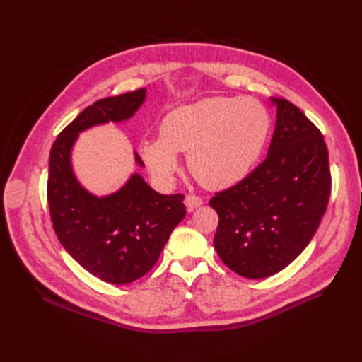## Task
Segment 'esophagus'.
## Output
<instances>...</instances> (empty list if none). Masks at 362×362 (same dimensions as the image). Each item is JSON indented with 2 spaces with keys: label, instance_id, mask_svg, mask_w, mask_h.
<instances>
[{
  "label": "esophagus",
  "instance_id": "esophagus-1",
  "mask_svg": "<svg viewBox=\"0 0 362 362\" xmlns=\"http://www.w3.org/2000/svg\"><path fill=\"white\" fill-rule=\"evenodd\" d=\"M202 204H204V202H202V199L199 197V196L188 194V196L185 197V205H187V209H188L189 211H193V210L199 209V206H201Z\"/></svg>",
  "mask_w": 362,
  "mask_h": 362
}]
</instances>
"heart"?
<instances>
[{
    "instance_id": "heart-1",
    "label": "heart",
    "mask_w": 362,
    "mask_h": 362,
    "mask_svg": "<svg viewBox=\"0 0 362 362\" xmlns=\"http://www.w3.org/2000/svg\"><path fill=\"white\" fill-rule=\"evenodd\" d=\"M271 129L264 105L253 98H205L169 112L160 138L144 140L141 158L160 185L179 171L177 153H188L194 179L210 189L240 183L255 166Z\"/></svg>"
}]
</instances>
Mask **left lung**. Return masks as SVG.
<instances>
[{
	"instance_id": "8db88e82",
	"label": "left lung",
	"mask_w": 362,
	"mask_h": 362,
	"mask_svg": "<svg viewBox=\"0 0 362 362\" xmlns=\"http://www.w3.org/2000/svg\"><path fill=\"white\" fill-rule=\"evenodd\" d=\"M276 122L267 157L235 187L214 194V249L245 279H266L291 264L325 214L332 175L320 130L286 99L271 98Z\"/></svg>"
}]
</instances>
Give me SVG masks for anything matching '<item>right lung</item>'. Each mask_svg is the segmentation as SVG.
<instances>
[{
    "label": "right lung",
    "mask_w": 362,
    "mask_h": 362,
    "mask_svg": "<svg viewBox=\"0 0 362 362\" xmlns=\"http://www.w3.org/2000/svg\"><path fill=\"white\" fill-rule=\"evenodd\" d=\"M146 88L99 99L71 121L49 153L48 204L59 241L78 263L112 284H127L148 274L187 210L182 194H160L134 173L118 191L91 194L81 185L71 151L83 130L132 118ZM138 166H144L134 152Z\"/></svg>",
    "instance_id": "1"
}]
</instances>
